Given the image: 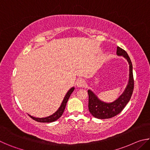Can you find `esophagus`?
I'll return each mask as SVG.
<instances>
[{
	"mask_svg": "<svg viewBox=\"0 0 150 150\" xmlns=\"http://www.w3.org/2000/svg\"><path fill=\"white\" fill-rule=\"evenodd\" d=\"M77 86L78 87H85L86 86V82L84 79H79L77 81Z\"/></svg>",
	"mask_w": 150,
	"mask_h": 150,
	"instance_id": "obj_1",
	"label": "esophagus"
}]
</instances>
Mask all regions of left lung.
I'll use <instances>...</instances> for the list:
<instances>
[{
  "mask_svg": "<svg viewBox=\"0 0 150 150\" xmlns=\"http://www.w3.org/2000/svg\"><path fill=\"white\" fill-rule=\"evenodd\" d=\"M116 54L123 56L129 64V79L125 90L117 99L112 103H105L98 98L91 90H88V110L94 117L98 119L110 118L121 112L130 101L134 91V77L132 64L126 51L120 47H117Z\"/></svg>",
  "mask_w": 150,
  "mask_h": 150,
  "instance_id": "8db88e82",
  "label": "left lung"
}]
</instances>
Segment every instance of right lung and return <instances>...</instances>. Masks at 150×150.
<instances>
[{"instance_id": "1", "label": "right lung", "mask_w": 150, "mask_h": 150, "mask_svg": "<svg viewBox=\"0 0 150 150\" xmlns=\"http://www.w3.org/2000/svg\"><path fill=\"white\" fill-rule=\"evenodd\" d=\"M74 89H75V87H72L68 91V92L65 95L64 98H63V100L62 103V105H61V106H59V108H58V110L55 112V113L53 114V115H50L49 116H47V117H45V118H35L30 115H28L33 119V120L38 122H52L57 120V119H59L61 116H62L63 112H64V110L65 108L66 105H67L68 99L69 98L71 95V93L73 92Z\"/></svg>"}]
</instances>
